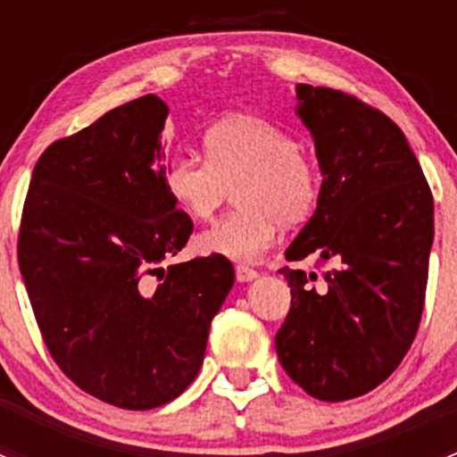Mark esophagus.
Returning <instances> with one entry per match:
<instances>
[{
    "label": "esophagus",
    "mask_w": 457,
    "mask_h": 457,
    "mask_svg": "<svg viewBox=\"0 0 457 457\" xmlns=\"http://www.w3.org/2000/svg\"><path fill=\"white\" fill-rule=\"evenodd\" d=\"M237 278H238V283H250V280L258 278V271L252 270V267H247V265H237Z\"/></svg>",
    "instance_id": "obj_1"
}]
</instances>
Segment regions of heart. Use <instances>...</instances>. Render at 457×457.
<instances>
[{"label":"heart","instance_id":"b5f03b06","mask_svg":"<svg viewBox=\"0 0 457 457\" xmlns=\"http://www.w3.org/2000/svg\"><path fill=\"white\" fill-rule=\"evenodd\" d=\"M205 156H170L163 186L190 219L207 220L237 190V207L199 237L205 254L258 261L280 225L303 223L320 199V170L301 141L254 114H229L203 135Z\"/></svg>","mask_w":457,"mask_h":457}]
</instances>
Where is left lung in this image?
Listing matches in <instances>:
<instances>
[{
	"label": "left lung",
	"mask_w": 457,
	"mask_h": 457,
	"mask_svg": "<svg viewBox=\"0 0 457 457\" xmlns=\"http://www.w3.org/2000/svg\"><path fill=\"white\" fill-rule=\"evenodd\" d=\"M296 99L322 186L314 216L285 256H314L325 270H280L292 307L276 334V353L307 394L340 403L385 382L416 338L433 196L403 130L380 110L307 84L296 86Z\"/></svg>",
	"instance_id": "obj_1"
}]
</instances>
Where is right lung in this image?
<instances>
[{
    "label": "right lung",
    "mask_w": 457,
    "mask_h": 457,
    "mask_svg": "<svg viewBox=\"0 0 457 457\" xmlns=\"http://www.w3.org/2000/svg\"><path fill=\"white\" fill-rule=\"evenodd\" d=\"M168 112L145 95L46 147L17 241L59 370L86 394L132 411L187 389L234 285L232 262L214 254L163 267L195 229L161 177Z\"/></svg>",
    "instance_id": "add662e5"
}]
</instances>
